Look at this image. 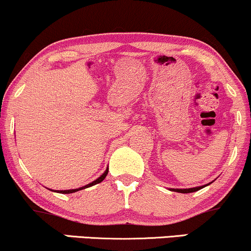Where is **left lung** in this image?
<instances>
[{
    "label": "left lung",
    "mask_w": 251,
    "mask_h": 251,
    "mask_svg": "<svg viewBox=\"0 0 251 251\" xmlns=\"http://www.w3.org/2000/svg\"><path fill=\"white\" fill-rule=\"evenodd\" d=\"M212 183V181H211ZM209 183V184H211ZM209 184H205V185H201V186H197V188H189V189H171L172 191H176V192H180V194H190V192H195V191H198V190L205 188V186H208Z\"/></svg>",
    "instance_id": "8db88e82"
}]
</instances>
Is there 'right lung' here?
<instances>
[{
	"label": "right lung",
	"mask_w": 251,
	"mask_h": 251,
	"mask_svg": "<svg viewBox=\"0 0 251 251\" xmlns=\"http://www.w3.org/2000/svg\"><path fill=\"white\" fill-rule=\"evenodd\" d=\"M107 174H108V168L106 169V171L103 172V174L100 176L99 178H98V179H96L94 181H92V183H89V184H87V185H85V186H81V188H79V189H72V190H55V192H59V194H73V192H76V191H79V190H82V189H86V188H89V186H93V185H96V184H98V183H101V181L105 179L106 178V176H107Z\"/></svg>",
	"instance_id": "right-lung-1"
}]
</instances>
